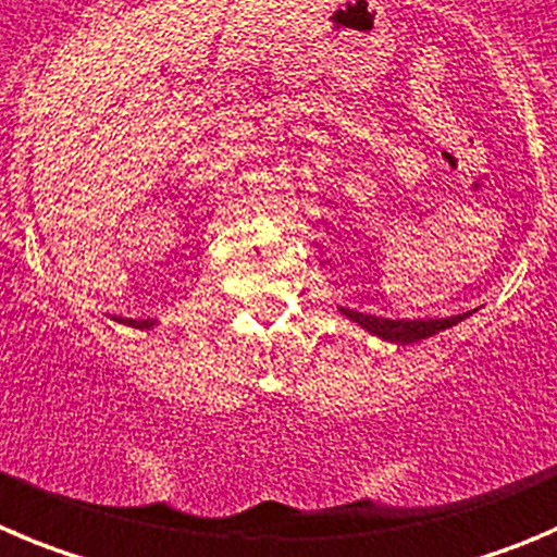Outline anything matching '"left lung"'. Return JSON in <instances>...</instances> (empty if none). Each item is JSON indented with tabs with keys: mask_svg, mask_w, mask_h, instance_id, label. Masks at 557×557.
I'll use <instances>...</instances> for the list:
<instances>
[{
	"mask_svg": "<svg viewBox=\"0 0 557 557\" xmlns=\"http://www.w3.org/2000/svg\"><path fill=\"white\" fill-rule=\"evenodd\" d=\"M343 313L349 315L351 321H357L360 326H366L371 335H379L382 341L389 343H418L423 337L436 335L440 330H448V326L459 324L461 319H467V313L450 315V319H418V321H407V319H379V315H366L357 313V310H343Z\"/></svg>",
	"mask_w": 557,
	"mask_h": 557,
	"instance_id": "obj_1",
	"label": "left lung"
}]
</instances>
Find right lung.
Returning <instances> with one entry per match:
<instances>
[{
    "instance_id": "right-lung-1",
    "label": "right lung",
    "mask_w": 557,
    "mask_h": 557,
    "mask_svg": "<svg viewBox=\"0 0 557 557\" xmlns=\"http://www.w3.org/2000/svg\"><path fill=\"white\" fill-rule=\"evenodd\" d=\"M123 321V324H128V326H137V330H150V326H153V321H143V319H121Z\"/></svg>"
}]
</instances>
